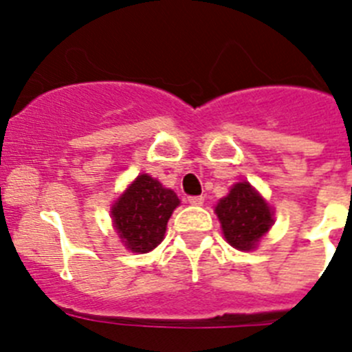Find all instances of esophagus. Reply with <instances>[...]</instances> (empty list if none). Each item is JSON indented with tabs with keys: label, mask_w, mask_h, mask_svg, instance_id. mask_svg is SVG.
Returning <instances> with one entry per match:
<instances>
[{
	"label": "esophagus",
	"mask_w": 352,
	"mask_h": 352,
	"mask_svg": "<svg viewBox=\"0 0 352 352\" xmlns=\"http://www.w3.org/2000/svg\"><path fill=\"white\" fill-rule=\"evenodd\" d=\"M188 203H190L192 206H203L204 197L203 195H190V197H188Z\"/></svg>",
	"instance_id": "1"
}]
</instances>
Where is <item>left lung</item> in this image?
<instances>
[{
  "mask_svg": "<svg viewBox=\"0 0 352 352\" xmlns=\"http://www.w3.org/2000/svg\"><path fill=\"white\" fill-rule=\"evenodd\" d=\"M226 239L238 250H250L272 227V211L247 182L236 183L214 208Z\"/></svg>",
  "mask_w": 352,
  "mask_h": 352,
  "instance_id": "8db88e82",
  "label": "left lung"
}]
</instances>
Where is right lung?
I'll list each match as a JSON object with an SVG mask.
<instances>
[{"label": "right lung", "mask_w": 352, "mask_h": 352, "mask_svg": "<svg viewBox=\"0 0 352 352\" xmlns=\"http://www.w3.org/2000/svg\"><path fill=\"white\" fill-rule=\"evenodd\" d=\"M179 204L173 190L141 174L113 206V220L126 248L139 254L153 250L164 238L167 220Z\"/></svg>", "instance_id": "right-lung-1"}]
</instances>
